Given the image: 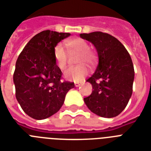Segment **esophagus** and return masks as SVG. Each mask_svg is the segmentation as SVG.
<instances>
[{"instance_id": "obj_1", "label": "esophagus", "mask_w": 151, "mask_h": 151, "mask_svg": "<svg viewBox=\"0 0 151 151\" xmlns=\"http://www.w3.org/2000/svg\"><path fill=\"white\" fill-rule=\"evenodd\" d=\"M82 84V83H75V87H79Z\"/></svg>"}]
</instances>
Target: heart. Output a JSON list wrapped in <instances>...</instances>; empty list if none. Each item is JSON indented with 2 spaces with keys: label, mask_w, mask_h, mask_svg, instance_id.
Instances as JSON below:
<instances>
[{
  "label": "heart",
  "mask_w": 151,
  "mask_h": 151,
  "mask_svg": "<svg viewBox=\"0 0 151 151\" xmlns=\"http://www.w3.org/2000/svg\"><path fill=\"white\" fill-rule=\"evenodd\" d=\"M64 46L69 53H78L76 63L81 64L67 69L64 73L65 78L74 82L81 81L88 73V67L83 63L92 65L95 60V54L89 50V45L87 41L81 38H73L67 40L64 42ZM53 53L56 66L59 69L63 70L67 67V55L62 44L56 45Z\"/></svg>",
  "instance_id": "heart-1"
}]
</instances>
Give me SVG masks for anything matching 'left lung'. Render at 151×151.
Here are the masks:
<instances>
[{
  "mask_svg": "<svg viewBox=\"0 0 151 151\" xmlns=\"http://www.w3.org/2000/svg\"><path fill=\"white\" fill-rule=\"evenodd\" d=\"M80 36L94 45L99 56L96 70L87 80L93 91L84 98V103L101 117H116L124 110L133 93L132 59L125 46L109 34L94 32Z\"/></svg>",
  "mask_w": 151,
  "mask_h": 151,
  "instance_id": "obj_1",
  "label": "left lung"
}]
</instances>
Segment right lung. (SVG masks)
Returning <instances> with one entry per match:
<instances>
[{
    "label": "right lung",
    "mask_w": 151,
    "mask_h": 151,
    "mask_svg": "<svg viewBox=\"0 0 151 151\" xmlns=\"http://www.w3.org/2000/svg\"><path fill=\"white\" fill-rule=\"evenodd\" d=\"M70 33L45 30L24 46L16 61L13 81L17 101L32 118H49L60 109L73 82L60 81L62 72L56 64L54 49Z\"/></svg>",
    "instance_id": "1"
}]
</instances>
